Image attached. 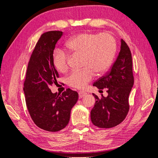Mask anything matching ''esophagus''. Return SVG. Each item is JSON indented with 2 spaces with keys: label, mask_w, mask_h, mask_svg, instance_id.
<instances>
[{
  "label": "esophagus",
  "mask_w": 158,
  "mask_h": 158,
  "mask_svg": "<svg viewBox=\"0 0 158 158\" xmlns=\"http://www.w3.org/2000/svg\"><path fill=\"white\" fill-rule=\"evenodd\" d=\"M78 94H79V98H82L83 97H84L85 95H87V93H85V92H84V91H80V92H78Z\"/></svg>",
  "instance_id": "34e87169"
}]
</instances>
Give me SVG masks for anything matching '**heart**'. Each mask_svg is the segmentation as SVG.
I'll use <instances>...</instances> for the list:
<instances>
[{
  "mask_svg": "<svg viewBox=\"0 0 158 158\" xmlns=\"http://www.w3.org/2000/svg\"><path fill=\"white\" fill-rule=\"evenodd\" d=\"M65 47L70 53L82 55L84 69L74 70L66 78L70 86L82 89L94 76V73L103 74L110 68L117 52L114 37L108 33H82L66 42ZM69 55L65 51L56 49L52 55V63L60 73L69 68Z\"/></svg>",
  "mask_w": 158,
  "mask_h": 158,
  "instance_id": "1",
  "label": "heart"
}]
</instances>
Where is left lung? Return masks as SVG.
Listing matches in <instances>:
<instances>
[{"label": "left lung", "instance_id": "8db88e82", "mask_svg": "<svg viewBox=\"0 0 158 158\" xmlns=\"http://www.w3.org/2000/svg\"><path fill=\"white\" fill-rule=\"evenodd\" d=\"M134 84L132 60L130 49L121 40V50L111 70L94 84L99 89L107 88V97L102 95L95 98V106L90 113L95 126L108 128L119 125L126 118L129 111L128 96Z\"/></svg>", "mask_w": 158, "mask_h": 158}]
</instances>
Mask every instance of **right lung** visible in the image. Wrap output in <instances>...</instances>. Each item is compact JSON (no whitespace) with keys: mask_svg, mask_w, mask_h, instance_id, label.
<instances>
[{"mask_svg":"<svg viewBox=\"0 0 158 158\" xmlns=\"http://www.w3.org/2000/svg\"><path fill=\"white\" fill-rule=\"evenodd\" d=\"M62 35L60 31H47L41 35L28 63L23 82L26 106L33 121L49 132L59 131L68 125L71 109L78 99V92L69 88L61 95L52 94L50 89L59 78L52 55Z\"/></svg>","mask_w":158,"mask_h":158,"instance_id":"obj_1","label":"right lung"}]
</instances>
